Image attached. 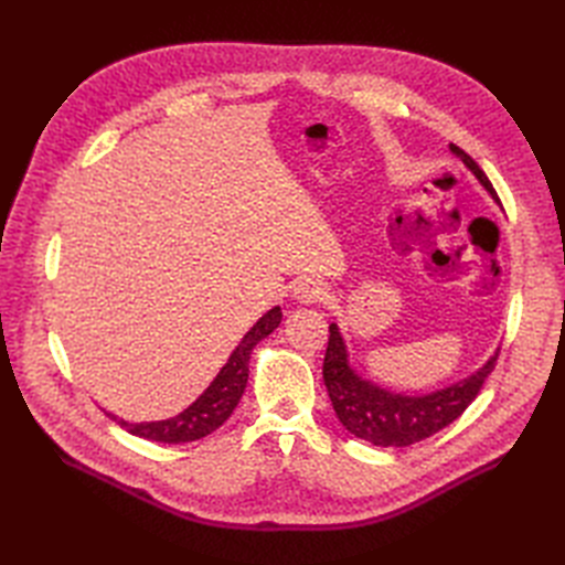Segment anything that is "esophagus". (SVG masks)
Returning a JSON list of instances; mask_svg holds the SVG:
<instances>
[{
  "mask_svg": "<svg viewBox=\"0 0 565 565\" xmlns=\"http://www.w3.org/2000/svg\"><path fill=\"white\" fill-rule=\"evenodd\" d=\"M292 295L299 303H316L324 297V282L318 278H297L292 282Z\"/></svg>",
  "mask_w": 565,
  "mask_h": 565,
  "instance_id": "esophagus-1",
  "label": "esophagus"
}]
</instances>
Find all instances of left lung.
<instances>
[{
	"mask_svg": "<svg viewBox=\"0 0 565 565\" xmlns=\"http://www.w3.org/2000/svg\"><path fill=\"white\" fill-rule=\"evenodd\" d=\"M450 150L452 156L467 164L469 172L492 195V200H498L492 183L483 169L473 162V158L455 143H450ZM494 363H498V351L476 372H471L467 380H459L431 393H398L361 377L351 367L347 341L339 332V324L332 322L322 363V380L328 386L334 413L347 431L372 443V446L405 448L446 429L448 424L465 413L478 396L488 374L494 370Z\"/></svg>",
	"mask_w": 565,
	"mask_h": 565,
	"instance_id": "left-lung-1",
	"label": "left lung"
}]
</instances>
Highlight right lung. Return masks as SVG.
Returning a JSON list of instances; mask_svg holds the SVG:
<instances>
[{
  "mask_svg": "<svg viewBox=\"0 0 565 565\" xmlns=\"http://www.w3.org/2000/svg\"><path fill=\"white\" fill-rule=\"evenodd\" d=\"M280 320H282L280 306H273L268 313H264L259 320H256L254 328H249V332L243 337L241 344H237L235 351L231 353L228 363L218 370L214 382L202 391V396H198L195 403L188 405L177 417L160 419V422L129 424L125 419L115 417L113 413H106V415L129 434L148 438V440L191 443V440L204 438L207 434L216 431L218 426L233 415V409L237 407V403H241L247 386L252 349L259 344L264 337H268L273 330H276Z\"/></svg>",
  "mask_w": 565,
  "mask_h": 565,
  "instance_id": "add662e5",
  "label": "right lung"
}]
</instances>
